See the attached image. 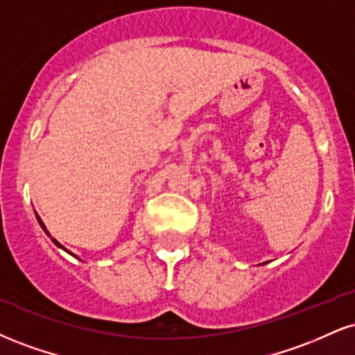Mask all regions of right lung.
I'll use <instances>...</instances> for the list:
<instances>
[{"instance_id": "add662e5", "label": "right lung", "mask_w": 355, "mask_h": 355, "mask_svg": "<svg viewBox=\"0 0 355 355\" xmlns=\"http://www.w3.org/2000/svg\"><path fill=\"white\" fill-rule=\"evenodd\" d=\"M36 218H37V221H40L41 228H42V230H44V233H46V234H48V236L51 238V234H49V232H48V228H46V225H44V223H42V220L40 218V215H37V213H36ZM51 240H53V243H54V245H55V246H58V248H61V250H64V251H67V250H66V248H64V246L61 245V243H59L58 240H55V238H51ZM67 253H69V254H72V253H71V251H67ZM72 256H74V254H72ZM74 258H76V256H74Z\"/></svg>"}]
</instances>
